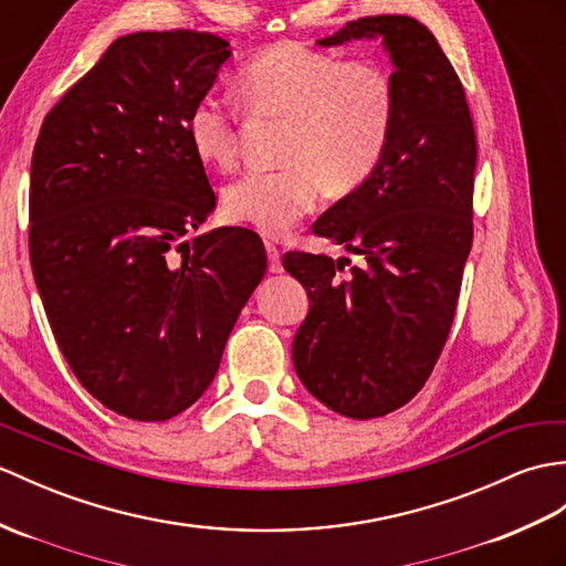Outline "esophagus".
<instances>
[{
	"label": "esophagus",
	"mask_w": 566,
	"mask_h": 566,
	"mask_svg": "<svg viewBox=\"0 0 566 566\" xmlns=\"http://www.w3.org/2000/svg\"><path fill=\"white\" fill-rule=\"evenodd\" d=\"M265 251H268V270H270L272 274L284 272L282 260H280V248L274 245L272 241H265Z\"/></svg>",
	"instance_id": "esophagus-1"
}]
</instances>
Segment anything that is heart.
I'll list each match as a JSON object with an SVG mask.
<instances>
[{"label":"heart","mask_w":566,"mask_h":566,"mask_svg":"<svg viewBox=\"0 0 566 566\" xmlns=\"http://www.w3.org/2000/svg\"><path fill=\"white\" fill-rule=\"evenodd\" d=\"M235 91L248 115L282 117L274 170H248L221 192L223 214L260 233L284 235L311 214L323 182L349 192L371 178L396 125V82L376 60H343L335 52L280 41L248 60ZM197 161L229 168L239 154V117L214 94L186 117Z\"/></svg>","instance_id":"obj_1"}]
</instances>
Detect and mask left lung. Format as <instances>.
Wrapping results in <instances>:
<instances>
[{
	"label": "left lung",
	"mask_w": 566,
	"mask_h": 566,
	"mask_svg": "<svg viewBox=\"0 0 566 566\" xmlns=\"http://www.w3.org/2000/svg\"><path fill=\"white\" fill-rule=\"evenodd\" d=\"M380 38L396 82V125L371 178L337 200L313 233L361 255L286 253L311 308L294 369L313 398L352 419L410 402L449 337L472 245L478 142L461 78L412 17L349 21L318 45Z\"/></svg>",
	"instance_id": "obj_1"
}]
</instances>
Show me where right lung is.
<instances>
[{
  "label": "right lung",
  "instance_id": "1",
  "mask_svg": "<svg viewBox=\"0 0 566 566\" xmlns=\"http://www.w3.org/2000/svg\"><path fill=\"white\" fill-rule=\"evenodd\" d=\"M229 57L212 33L117 38L33 149L29 245L50 327L78 384L137 422L209 388L268 268L251 229L182 241L217 207L186 117Z\"/></svg>",
  "mask_w": 566,
  "mask_h": 566
}]
</instances>
